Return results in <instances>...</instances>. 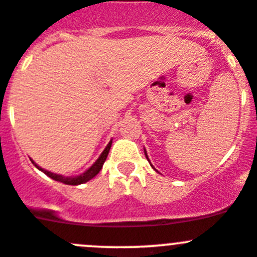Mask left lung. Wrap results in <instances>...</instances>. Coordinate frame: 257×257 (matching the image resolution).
I'll return each instance as SVG.
<instances>
[{
  "label": "left lung",
  "instance_id": "obj_1",
  "mask_svg": "<svg viewBox=\"0 0 257 257\" xmlns=\"http://www.w3.org/2000/svg\"><path fill=\"white\" fill-rule=\"evenodd\" d=\"M144 154H146V158L148 159V162H149V158H148V156H147V152H146V149H144ZM152 167H153V166H152Z\"/></svg>",
  "mask_w": 257,
  "mask_h": 257
}]
</instances>
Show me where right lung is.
<instances>
[{
	"mask_svg": "<svg viewBox=\"0 0 257 257\" xmlns=\"http://www.w3.org/2000/svg\"><path fill=\"white\" fill-rule=\"evenodd\" d=\"M111 142L110 141L108 143V146L105 147V149H104L103 152H101V154L99 156V158L96 159L95 162H94L93 164H91L90 167H89L88 169H86L85 172H83L81 174H79V176H73V177H68V176H62V174H57V173H52V172L50 171H46V169L41 168L40 166H37L36 163H35L34 161L31 159L32 163L35 164V167H36L37 169H40L41 172H44L46 176H49L50 178H52L54 181H57V182H61V183H65V184H70V186H78V184H83L85 183V182L90 181L91 178H94V177L96 176V174L100 172V169L103 168V164L104 162H105L106 157H108V153L109 151H110V147H111Z\"/></svg>",
	"mask_w": 257,
	"mask_h": 257,
	"instance_id": "obj_1",
	"label": "right lung"
}]
</instances>
